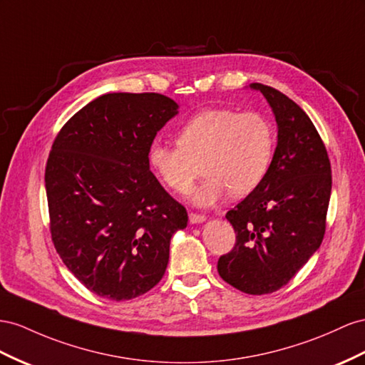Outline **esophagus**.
I'll use <instances>...</instances> for the list:
<instances>
[{"instance_id": "esophagus-1", "label": "esophagus", "mask_w": 365, "mask_h": 365, "mask_svg": "<svg viewBox=\"0 0 365 365\" xmlns=\"http://www.w3.org/2000/svg\"><path fill=\"white\" fill-rule=\"evenodd\" d=\"M205 220H207V216H204V215H198V213H190V215H189L190 224H201V222H204Z\"/></svg>"}]
</instances>
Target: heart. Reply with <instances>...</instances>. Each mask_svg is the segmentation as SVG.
Instances as JSON below:
<instances>
[{
    "label": "heart",
    "mask_w": 365,
    "mask_h": 365,
    "mask_svg": "<svg viewBox=\"0 0 365 365\" xmlns=\"http://www.w3.org/2000/svg\"><path fill=\"white\" fill-rule=\"evenodd\" d=\"M273 150L274 132L267 118L222 107L193 115L176 133V145L152 143L147 158L163 184L176 193L190 189L201 164L205 178L190 200L210 207L229 192L252 193L267 175Z\"/></svg>",
    "instance_id": "b5f03b06"
}]
</instances>
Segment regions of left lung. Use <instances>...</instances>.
Wrapping results in <instances>:
<instances>
[{
    "label": "left lung",
    "instance_id": "8db88e82",
    "mask_svg": "<svg viewBox=\"0 0 365 365\" xmlns=\"http://www.w3.org/2000/svg\"><path fill=\"white\" fill-rule=\"evenodd\" d=\"M278 124V144L264 181L229 210L236 242L218 259L220 277L244 293L287 284L319 249L331 193L329 155L312 120L279 91L259 83Z\"/></svg>",
    "mask_w": 365,
    "mask_h": 365
}]
</instances>
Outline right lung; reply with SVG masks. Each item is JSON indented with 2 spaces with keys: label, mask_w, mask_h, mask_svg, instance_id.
<instances>
[{
  "label": "right lung",
  "mask_w": 365,
  "mask_h": 365,
  "mask_svg": "<svg viewBox=\"0 0 365 365\" xmlns=\"http://www.w3.org/2000/svg\"><path fill=\"white\" fill-rule=\"evenodd\" d=\"M178 104L161 93H106L56 135L46 165L52 241L98 297H141L164 277L187 212L150 172L147 152Z\"/></svg>",
  "instance_id": "right-lung-1"
}]
</instances>
